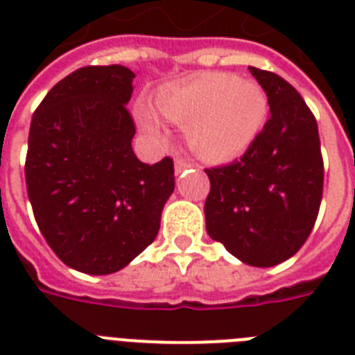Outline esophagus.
<instances>
[{"label":"esophagus","mask_w":355,"mask_h":355,"mask_svg":"<svg viewBox=\"0 0 355 355\" xmlns=\"http://www.w3.org/2000/svg\"><path fill=\"white\" fill-rule=\"evenodd\" d=\"M188 167H191V162L184 160V158H177V160H175V171H177V175L178 173H182L184 169H188Z\"/></svg>","instance_id":"esophagus-1"}]
</instances>
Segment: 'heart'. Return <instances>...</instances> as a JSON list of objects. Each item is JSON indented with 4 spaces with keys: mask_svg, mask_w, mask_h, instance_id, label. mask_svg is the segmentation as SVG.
I'll use <instances>...</instances> for the list:
<instances>
[{
    "mask_svg": "<svg viewBox=\"0 0 355 355\" xmlns=\"http://www.w3.org/2000/svg\"><path fill=\"white\" fill-rule=\"evenodd\" d=\"M156 107L167 119L186 125L189 149L208 162L243 155L261 132L269 110L258 85L230 73H202L169 86L158 94ZM136 114L147 132H164L158 114L149 105H139Z\"/></svg>",
    "mask_w": 355,
    "mask_h": 355,
    "instance_id": "1",
    "label": "heart"
}]
</instances>
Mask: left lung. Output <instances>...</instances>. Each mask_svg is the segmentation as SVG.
<instances>
[{
  "label": "left lung",
  "instance_id": "left-lung-1",
  "mask_svg": "<svg viewBox=\"0 0 355 355\" xmlns=\"http://www.w3.org/2000/svg\"><path fill=\"white\" fill-rule=\"evenodd\" d=\"M248 69L270 116L241 158L205 169L206 230L243 263L272 267L295 256L313 230L324 162L317 119L302 96L280 75Z\"/></svg>",
  "mask_w": 355,
  "mask_h": 355
}]
</instances>
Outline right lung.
<instances>
[{
	"instance_id": "obj_1",
	"label": "right lung",
	"mask_w": 355,
	"mask_h": 355,
	"mask_svg": "<svg viewBox=\"0 0 355 355\" xmlns=\"http://www.w3.org/2000/svg\"><path fill=\"white\" fill-rule=\"evenodd\" d=\"M132 79L119 64L75 69L31 119L25 184L36 225L88 275L116 272L149 247L175 189L173 158L149 166L134 155Z\"/></svg>"
}]
</instances>
